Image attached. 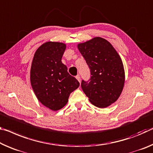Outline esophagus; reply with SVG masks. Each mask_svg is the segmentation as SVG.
Listing matches in <instances>:
<instances>
[{
  "label": "esophagus",
  "mask_w": 153,
  "mask_h": 153,
  "mask_svg": "<svg viewBox=\"0 0 153 153\" xmlns=\"http://www.w3.org/2000/svg\"><path fill=\"white\" fill-rule=\"evenodd\" d=\"M76 79H77V80H78V82H81V79H80V76H79V75H77V76H76Z\"/></svg>",
  "instance_id": "esophagus-1"
}]
</instances>
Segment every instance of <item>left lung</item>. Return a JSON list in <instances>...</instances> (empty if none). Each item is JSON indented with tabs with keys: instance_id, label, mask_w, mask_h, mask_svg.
I'll list each match as a JSON object with an SVG mask.
<instances>
[{
	"instance_id": "left-lung-1",
	"label": "left lung",
	"mask_w": 153,
	"mask_h": 153,
	"mask_svg": "<svg viewBox=\"0 0 153 153\" xmlns=\"http://www.w3.org/2000/svg\"><path fill=\"white\" fill-rule=\"evenodd\" d=\"M77 48L90 69L88 81L81 87L92 104L100 108L114 103L125 84L124 67L120 56L107 40L94 37Z\"/></svg>"
}]
</instances>
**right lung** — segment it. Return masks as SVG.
<instances>
[{
	"label": "right lung",
	"instance_id": "obj_1",
	"mask_svg": "<svg viewBox=\"0 0 153 153\" xmlns=\"http://www.w3.org/2000/svg\"><path fill=\"white\" fill-rule=\"evenodd\" d=\"M66 45L46 42L34 55L30 69V83L38 100L53 111L66 105L69 97L79 86L76 77L67 71L61 59Z\"/></svg>",
	"mask_w": 153,
	"mask_h": 153
}]
</instances>
